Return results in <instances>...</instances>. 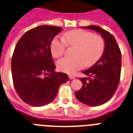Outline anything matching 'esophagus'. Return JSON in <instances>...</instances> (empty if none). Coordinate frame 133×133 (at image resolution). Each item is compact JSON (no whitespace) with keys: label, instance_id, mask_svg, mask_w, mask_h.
Segmentation results:
<instances>
[{"label":"esophagus","instance_id":"34e87169","mask_svg":"<svg viewBox=\"0 0 133 133\" xmlns=\"http://www.w3.org/2000/svg\"><path fill=\"white\" fill-rule=\"evenodd\" d=\"M69 79H74V78H75V77H74V76H73V75H69Z\"/></svg>","mask_w":133,"mask_h":133}]
</instances>
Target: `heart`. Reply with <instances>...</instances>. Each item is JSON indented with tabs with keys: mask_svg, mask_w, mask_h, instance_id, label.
<instances>
[{
	"mask_svg": "<svg viewBox=\"0 0 133 133\" xmlns=\"http://www.w3.org/2000/svg\"><path fill=\"white\" fill-rule=\"evenodd\" d=\"M75 46L73 58H64L57 63L59 71L72 74L83 65L89 67L97 62L102 56L105 42L101 36L83 30L67 32L62 38L52 40L50 50L52 56L58 58L63 55L65 46Z\"/></svg>",
	"mask_w": 133,
	"mask_h": 133,
	"instance_id": "b5f03b06",
	"label": "heart"
}]
</instances>
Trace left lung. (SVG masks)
Wrapping results in <instances>:
<instances>
[{
	"label": "left lung",
	"mask_w": 133,
	"mask_h": 133,
	"mask_svg": "<svg viewBox=\"0 0 133 133\" xmlns=\"http://www.w3.org/2000/svg\"><path fill=\"white\" fill-rule=\"evenodd\" d=\"M101 34L105 41L103 53L89 69L82 71L87 77L80 78L83 85L75 93L76 99L89 106H99L109 100L117 90L121 70V52L115 38L97 26L81 27Z\"/></svg>",
	"instance_id": "8db88e82"
}]
</instances>
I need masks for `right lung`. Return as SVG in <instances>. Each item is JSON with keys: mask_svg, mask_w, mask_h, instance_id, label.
<instances>
[{"mask_svg": "<svg viewBox=\"0 0 133 133\" xmlns=\"http://www.w3.org/2000/svg\"><path fill=\"white\" fill-rule=\"evenodd\" d=\"M62 31L58 26L43 25L26 32L14 48L11 71L14 88L26 103L42 107L53 101L68 75L55 72L50 46Z\"/></svg>", "mask_w": 133, "mask_h": 133, "instance_id": "right-lung-1", "label": "right lung"}]
</instances>
